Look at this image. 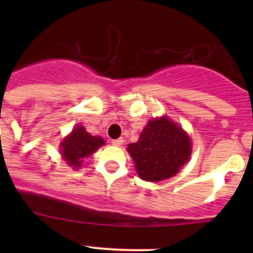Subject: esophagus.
<instances>
[{"instance_id": "obj_1", "label": "esophagus", "mask_w": 253, "mask_h": 253, "mask_svg": "<svg viewBox=\"0 0 253 253\" xmlns=\"http://www.w3.org/2000/svg\"><path fill=\"white\" fill-rule=\"evenodd\" d=\"M123 142H124V140H123V138H119V139H114L111 143H113V146L120 147L123 144Z\"/></svg>"}]
</instances>
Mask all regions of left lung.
Listing matches in <instances>:
<instances>
[{
	"label": "left lung",
	"mask_w": 253,
	"mask_h": 253,
	"mask_svg": "<svg viewBox=\"0 0 253 253\" xmlns=\"http://www.w3.org/2000/svg\"><path fill=\"white\" fill-rule=\"evenodd\" d=\"M142 180L158 182L175 176L189 161L191 140L184 129L167 116L149 120L138 142L128 146Z\"/></svg>",
	"instance_id": "obj_1"
}]
</instances>
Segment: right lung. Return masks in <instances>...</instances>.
I'll use <instances>...</instances> for the list:
<instances>
[{"instance_id":"right-lung-1","label":"right lung","mask_w":253,"mask_h":253,"mask_svg":"<svg viewBox=\"0 0 253 253\" xmlns=\"http://www.w3.org/2000/svg\"><path fill=\"white\" fill-rule=\"evenodd\" d=\"M104 144L105 140L101 137H93L84 130L82 125H77L60 143V153L69 166L80 169L82 161Z\"/></svg>"}]
</instances>
